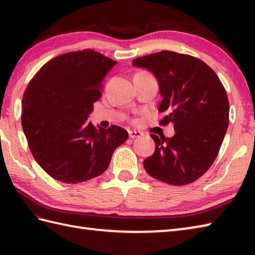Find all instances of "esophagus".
<instances>
[{"label": "esophagus", "mask_w": 255, "mask_h": 255, "mask_svg": "<svg viewBox=\"0 0 255 255\" xmlns=\"http://www.w3.org/2000/svg\"><path fill=\"white\" fill-rule=\"evenodd\" d=\"M141 132H140V131H129V137H130V138H139L140 136H141Z\"/></svg>", "instance_id": "obj_1"}]
</instances>
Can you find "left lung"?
Segmentation results:
<instances>
[{"label":"left lung","mask_w":255,"mask_h":255,"mask_svg":"<svg viewBox=\"0 0 255 255\" xmlns=\"http://www.w3.org/2000/svg\"><path fill=\"white\" fill-rule=\"evenodd\" d=\"M158 80L161 124H173L175 134L154 140V153L143 161L152 177L185 185L202 176L217 156L229 124L224 85L207 64L188 55L163 50L132 60Z\"/></svg>","instance_id":"obj_1"}]
</instances>
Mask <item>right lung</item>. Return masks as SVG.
Segmentation results:
<instances>
[{
    "instance_id": "right-lung-1",
    "label": "right lung",
    "mask_w": 255,
    "mask_h": 255,
    "mask_svg": "<svg viewBox=\"0 0 255 255\" xmlns=\"http://www.w3.org/2000/svg\"><path fill=\"white\" fill-rule=\"evenodd\" d=\"M117 62L94 50L64 53L40 68L24 93L21 126L37 163L57 181L75 184L104 173L128 132L88 122L101 84Z\"/></svg>"
}]
</instances>
